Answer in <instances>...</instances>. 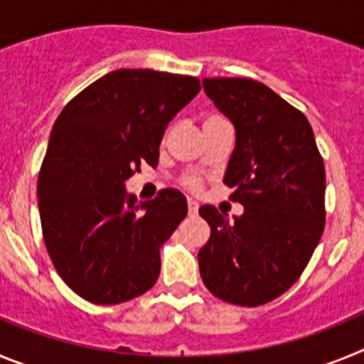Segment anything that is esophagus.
<instances>
[{
	"label": "esophagus",
	"instance_id": "obj_1",
	"mask_svg": "<svg viewBox=\"0 0 364 364\" xmlns=\"http://www.w3.org/2000/svg\"><path fill=\"white\" fill-rule=\"evenodd\" d=\"M188 211H189V215H197L198 213V202L193 200V198H188Z\"/></svg>",
	"mask_w": 364,
	"mask_h": 364
}]
</instances>
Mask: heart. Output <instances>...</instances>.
<instances>
[{"mask_svg":"<svg viewBox=\"0 0 364 364\" xmlns=\"http://www.w3.org/2000/svg\"><path fill=\"white\" fill-rule=\"evenodd\" d=\"M184 186L188 189H191V191H197V189H200V180H198L197 176H188V178L184 180Z\"/></svg>","mask_w":364,"mask_h":364,"instance_id":"heart-1","label":"heart"}]
</instances>
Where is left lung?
<instances>
[{"mask_svg": "<svg viewBox=\"0 0 364 364\" xmlns=\"http://www.w3.org/2000/svg\"><path fill=\"white\" fill-rule=\"evenodd\" d=\"M205 95L235 125L224 184L244 205L233 217L202 205L211 228L198 252L205 288L222 301L260 306L290 290L324 231V162L308 118L264 83L204 78Z\"/></svg>", "mask_w": 364, "mask_h": 364, "instance_id": "left-lung-1", "label": "left lung"}]
</instances>
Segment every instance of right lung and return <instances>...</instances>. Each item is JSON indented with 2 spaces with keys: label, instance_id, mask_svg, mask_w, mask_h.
<instances>
[{
  "label": "right lung",
  "instance_id": "right-lung-1",
  "mask_svg": "<svg viewBox=\"0 0 364 364\" xmlns=\"http://www.w3.org/2000/svg\"><path fill=\"white\" fill-rule=\"evenodd\" d=\"M200 91V80L153 69L105 74L54 122L38 176L45 247L70 290L95 304L146 294L160 275V247L188 215L184 195H125L140 166L159 164L164 131Z\"/></svg>",
  "mask_w": 364,
  "mask_h": 364
}]
</instances>
